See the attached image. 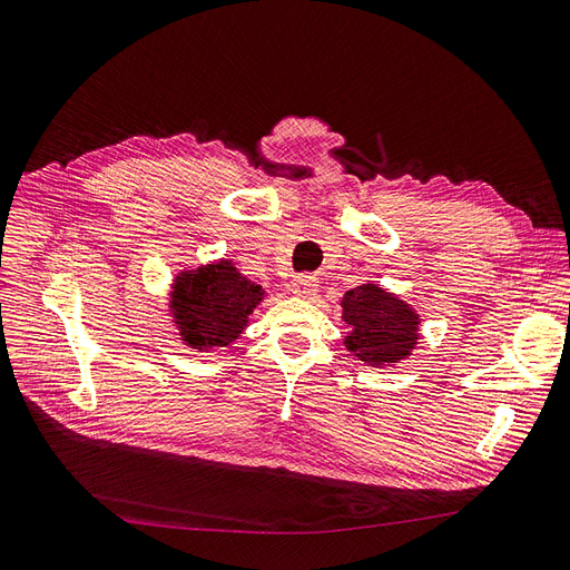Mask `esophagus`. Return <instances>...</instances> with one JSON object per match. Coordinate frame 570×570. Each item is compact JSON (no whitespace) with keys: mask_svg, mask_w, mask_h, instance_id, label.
<instances>
[{"mask_svg":"<svg viewBox=\"0 0 570 570\" xmlns=\"http://www.w3.org/2000/svg\"><path fill=\"white\" fill-rule=\"evenodd\" d=\"M316 288H318V279L314 275H307V272H303V275H298V277H293V282H291V291L298 295V298H312Z\"/></svg>","mask_w":570,"mask_h":570,"instance_id":"esophagus-1","label":"esophagus"}]
</instances>
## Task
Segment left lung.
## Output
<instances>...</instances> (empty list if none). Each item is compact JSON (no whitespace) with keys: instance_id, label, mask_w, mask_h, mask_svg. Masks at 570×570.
<instances>
[{"instance_id":"8db88e82","label":"left lung","mask_w":570,"mask_h":570,"mask_svg":"<svg viewBox=\"0 0 570 570\" xmlns=\"http://www.w3.org/2000/svg\"><path fill=\"white\" fill-rule=\"evenodd\" d=\"M342 318L350 326L344 344L365 363H395L416 342V314L391 293L365 284L346 291Z\"/></svg>"}]
</instances>
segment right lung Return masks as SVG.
Instances as JSON below:
<instances>
[{"mask_svg":"<svg viewBox=\"0 0 570 570\" xmlns=\"http://www.w3.org/2000/svg\"><path fill=\"white\" fill-rule=\"evenodd\" d=\"M261 301L263 288L220 261L181 275L171 309L190 346H226L242 333L246 316Z\"/></svg>","mask_w":570,"mask_h":570,"instance_id":"right-lung-1","label":"right lung"}]
</instances>
